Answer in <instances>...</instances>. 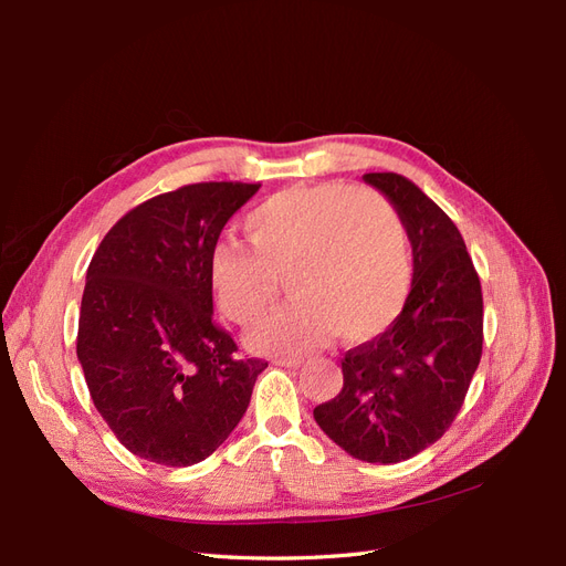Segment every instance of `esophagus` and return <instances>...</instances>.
<instances>
[{
	"label": "esophagus",
	"mask_w": 566,
	"mask_h": 566,
	"mask_svg": "<svg viewBox=\"0 0 566 566\" xmlns=\"http://www.w3.org/2000/svg\"><path fill=\"white\" fill-rule=\"evenodd\" d=\"M273 364H276L279 368H300L302 366L300 358H276Z\"/></svg>",
	"instance_id": "1"
}]
</instances>
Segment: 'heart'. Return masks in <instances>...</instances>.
<instances>
[{"label":"heart","instance_id":"1","mask_svg":"<svg viewBox=\"0 0 566 566\" xmlns=\"http://www.w3.org/2000/svg\"><path fill=\"white\" fill-rule=\"evenodd\" d=\"M252 245L219 241L208 256L217 306L252 325L285 279V310L248 333L260 354L295 356L328 342L385 333L410 287L406 233L391 205L368 188L295 186L269 196L245 217Z\"/></svg>","mask_w":566,"mask_h":566}]
</instances>
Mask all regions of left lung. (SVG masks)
Here are the masks:
<instances>
[{
	"mask_svg": "<svg viewBox=\"0 0 566 566\" xmlns=\"http://www.w3.org/2000/svg\"><path fill=\"white\" fill-rule=\"evenodd\" d=\"M364 181L397 210L413 281L397 321L342 358L345 385L314 408V420L352 458L389 465L432 447L458 416L482 358L484 302L449 214L401 175Z\"/></svg>",
	"mask_w": 566,
	"mask_h": 566,
	"instance_id": "1",
	"label": "left lung"
}]
</instances>
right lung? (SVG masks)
I'll return each mask as SVG.
<instances>
[{"label": "right lung", "instance_id": "add662e5", "mask_svg": "<svg viewBox=\"0 0 566 566\" xmlns=\"http://www.w3.org/2000/svg\"><path fill=\"white\" fill-rule=\"evenodd\" d=\"M260 184L210 181L142 202L87 269L77 361L96 410L127 451L186 468L245 416L266 364L241 358L212 321L208 256Z\"/></svg>", "mask_w": 566, "mask_h": 566}]
</instances>
